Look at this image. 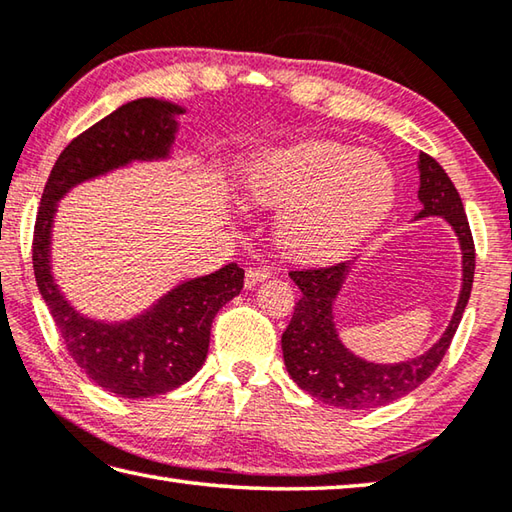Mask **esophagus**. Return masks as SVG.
I'll return each mask as SVG.
<instances>
[{"instance_id": "1", "label": "esophagus", "mask_w": 512, "mask_h": 512, "mask_svg": "<svg viewBox=\"0 0 512 512\" xmlns=\"http://www.w3.org/2000/svg\"><path fill=\"white\" fill-rule=\"evenodd\" d=\"M272 276V272H269L267 267H249L247 272H245V287L247 289H254L258 283H263V281H267V278Z\"/></svg>"}]
</instances>
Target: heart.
<instances>
[{"label":"heart","instance_id":"heart-1","mask_svg":"<svg viewBox=\"0 0 512 512\" xmlns=\"http://www.w3.org/2000/svg\"><path fill=\"white\" fill-rule=\"evenodd\" d=\"M245 200L283 209L278 243L296 260L339 258L390 214L397 176L381 153L332 140L260 151L243 178Z\"/></svg>","mask_w":512,"mask_h":512}]
</instances>
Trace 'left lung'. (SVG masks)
<instances>
[{
  "mask_svg": "<svg viewBox=\"0 0 512 512\" xmlns=\"http://www.w3.org/2000/svg\"><path fill=\"white\" fill-rule=\"evenodd\" d=\"M419 214L414 220L439 216L455 231L461 252V289L446 330L426 352L397 363H376L354 354L336 327V303L359 258L323 269L292 272L289 278L303 296L283 332L281 347L289 376L314 399L341 410H370L406 397L437 370L468 305L475 276V245L459 191L435 158L419 153Z\"/></svg>",
  "mask_w": 512,
  "mask_h": 512,
  "instance_id": "1",
  "label": "left lung"
}]
</instances>
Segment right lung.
Segmentation results:
<instances>
[{
	"label": "right lung",
	"mask_w": 512,
	"mask_h": 512,
	"mask_svg": "<svg viewBox=\"0 0 512 512\" xmlns=\"http://www.w3.org/2000/svg\"><path fill=\"white\" fill-rule=\"evenodd\" d=\"M185 113L180 104L138 98L93 124L60 153L35 220V281L66 350L93 383L124 399L171 392L202 368L214 316L240 294L245 272L229 263L218 272L185 278L136 316L93 318L77 310L55 281L53 225L60 200L84 182L136 162L171 160Z\"/></svg>",
	"instance_id": "right-lung-1"
}]
</instances>
